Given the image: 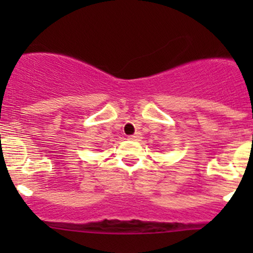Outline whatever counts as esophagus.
<instances>
[{"label": "esophagus", "mask_w": 253, "mask_h": 253, "mask_svg": "<svg viewBox=\"0 0 253 253\" xmlns=\"http://www.w3.org/2000/svg\"><path fill=\"white\" fill-rule=\"evenodd\" d=\"M128 139H131V141H141L142 139V134L141 133H134V134H131V136H128Z\"/></svg>", "instance_id": "1"}]
</instances>
